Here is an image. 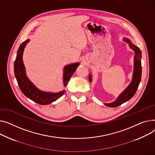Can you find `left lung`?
I'll return each instance as SVG.
<instances>
[{"mask_svg":"<svg viewBox=\"0 0 155 155\" xmlns=\"http://www.w3.org/2000/svg\"><path fill=\"white\" fill-rule=\"evenodd\" d=\"M123 41L129 44V46L130 47V48L132 50H133L135 53L134 57L133 74L130 84L119 96H118V97L114 101L110 103H104V105L110 107H116L119 106L120 105L129 101L131 98H132L138 89L141 79V52L140 48H138L134 44H133L129 39L124 38ZM89 80L90 83H91L92 76L91 74H89Z\"/></svg>","mask_w":155,"mask_h":155,"instance_id":"left-lung-1","label":"left lung"}]
</instances>
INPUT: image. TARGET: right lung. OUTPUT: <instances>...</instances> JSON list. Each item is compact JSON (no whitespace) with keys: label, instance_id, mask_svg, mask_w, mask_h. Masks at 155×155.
<instances>
[{"label":"right lung","instance_id":"1","mask_svg":"<svg viewBox=\"0 0 155 155\" xmlns=\"http://www.w3.org/2000/svg\"><path fill=\"white\" fill-rule=\"evenodd\" d=\"M30 41L27 39L23 42L17 51V56L14 62V74L22 93L35 103L41 105H47L56 101L61 96L65 93L66 91L63 90L58 93H51L43 91L36 87L30 79L27 78L25 69L22 60L23 52L27 44ZM79 66V62L72 63L64 68L63 84L66 86L68 82L74 74V72Z\"/></svg>","mask_w":155,"mask_h":155}]
</instances>
